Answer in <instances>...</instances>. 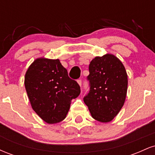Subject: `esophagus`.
<instances>
[{
  "label": "esophagus",
  "mask_w": 155,
  "mask_h": 155,
  "mask_svg": "<svg viewBox=\"0 0 155 155\" xmlns=\"http://www.w3.org/2000/svg\"><path fill=\"white\" fill-rule=\"evenodd\" d=\"M77 82L79 84V86L81 87V79H78L77 80Z\"/></svg>",
  "instance_id": "obj_1"
}]
</instances>
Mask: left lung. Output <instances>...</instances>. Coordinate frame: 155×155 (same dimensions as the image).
Returning <instances> with one entry per match:
<instances>
[{
    "mask_svg": "<svg viewBox=\"0 0 155 155\" xmlns=\"http://www.w3.org/2000/svg\"><path fill=\"white\" fill-rule=\"evenodd\" d=\"M90 91L84 97L92 118L108 122L123 106L127 90V75L123 64L114 55L95 57L89 65Z\"/></svg>",
    "mask_w": 155,
    "mask_h": 155,
    "instance_id": "obj_1",
    "label": "left lung"
}]
</instances>
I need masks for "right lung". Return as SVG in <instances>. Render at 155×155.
<instances>
[{
  "mask_svg": "<svg viewBox=\"0 0 155 155\" xmlns=\"http://www.w3.org/2000/svg\"><path fill=\"white\" fill-rule=\"evenodd\" d=\"M25 86L33 109L49 124L63 121L71 100L81 92L79 85L69 78L59 60L44 58L35 60L28 68Z\"/></svg>",
  "mask_w": 155,
  "mask_h": 155,
  "instance_id": "obj_1",
  "label": "right lung"
}]
</instances>
